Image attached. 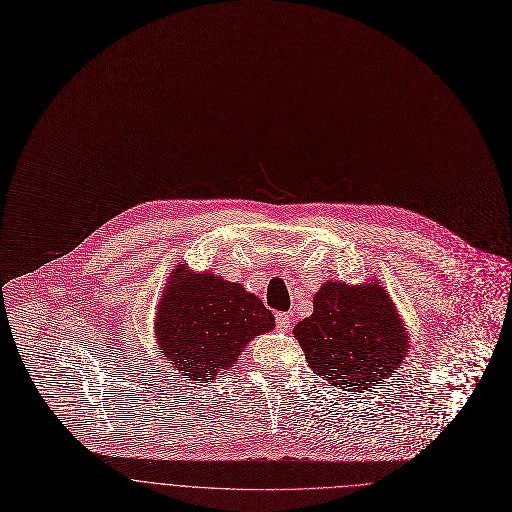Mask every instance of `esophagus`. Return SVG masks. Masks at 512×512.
<instances>
[{
  "instance_id": "obj_1",
  "label": "esophagus",
  "mask_w": 512,
  "mask_h": 512,
  "mask_svg": "<svg viewBox=\"0 0 512 512\" xmlns=\"http://www.w3.org/2000/svg\"><path fill=\"white\" fill-rule=\"evenodd\" d=\"M275 323H277V329L287 331L291 327V315L289 313H277L275 315Z\"/></svg>"
}]
</instances>
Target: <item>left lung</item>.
I'll return each instance as SVG.
<instances>
[{"instance_id": "obj_1", "label": "left lung", "mask_w": 512, "mask_h": 512, "mask_svg": "<svg viewBox=\"0 0 512 512\" xmlns=\"http://www.w3.org/2000/svg\"><path fill=\"white\" fill-rule=\"evenodd\" d=\"M293 337L309 368L348 392L394 378L410 352L402 317L378 281L323 283L313 295V313L293 327Z\"/></svg>"}]
</instances>
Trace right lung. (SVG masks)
<instances>
[{
  "instance_id": "obj_1",
  "label": "right lung",
  "mask_w": 512,
  "mask_h": 512,
  "mask_svg": "<svg viewBox=\"0 0 512 512\" xmlns=\"http://www.w3.org/2000/svg\"><path fill=\"white\" fill-rule=\"evenodd\" d=\"M273 325V313L243 285L179 265L158 303L154 333L162 358L203 384L223 378L251 339Z\"/></svg>"
}]
</instances>
